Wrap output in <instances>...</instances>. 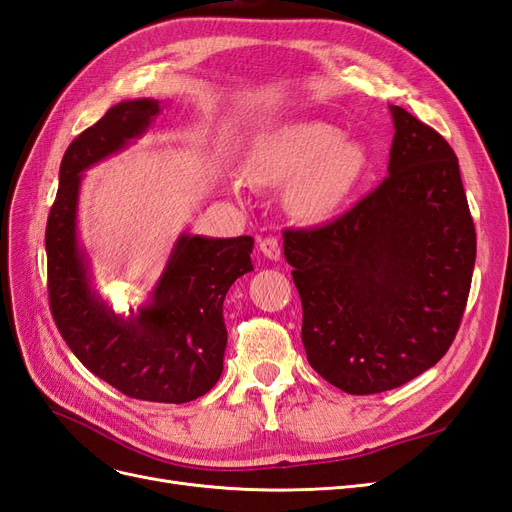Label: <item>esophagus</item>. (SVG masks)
<instances>
[{"label":"esophagus","instance_id":"34e87169","mask_svg":"<svg viewBox=\"0 0 512 512\" xmlns=\"http://www.w3.org/2000/svg\"><path fill=\"white\" fill-rule=\"evenodd\" d=\"M260 252L265 254L269 260H280V258H282V247H280V241H277L275 237H265V239H260Z\"/></svg>","mask_w":512,"mask_h":512}]
</instances>
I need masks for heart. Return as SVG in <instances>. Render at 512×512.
<instances>
[{"label":"heart","mask_w":512,"mask_h":512,"mask_svg":"<svg viewBox=\"0 0 512 512\" xmlns=\"http://www.w3.org/2000/svg\"><path fill=\"white\" fill-rule=\"evenodd\" d=\"M367 166L361 143L322 121L290 123L260 136L245 173L260 185H282L288 211L303 222H324L344 207Z\"/></svg>","instance_id":"b5f03b06"}]
</instances>
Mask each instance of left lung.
Returning a JSON list of instances; mask_svg holds the SVG:
<instances>
[{
  "label": "left lung",
  "instance_id": "obj_1",
  "mask_svg": "<svg viewBox=\"0 0 512 512\" xmlns=\"http://www.w3.org/2000/svg\"><path fill=\"white\" fill-rule=\"evenodd\" d=\"M391 115L389 177L337 220L284 230L307 361L350 395L397 389L442 359L476 260L455 151L401 106Z\"/></svg>",
  "mask_w": 512,
  "mask_h": 512
}]
</instances>
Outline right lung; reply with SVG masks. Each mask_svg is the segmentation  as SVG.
Segmentation results:
<instances>
[{"mask_svg":"<svg viewBox=\"0 0 512 512\" xmlns=\"http://www.w3.org/2000/svg\"><path fill=\"white\" fill-rule=\"evenodd\" d=\"M158 113V100L119 102L66 149L44 235L49 305L61 337L91 374L132 399L185 404L222 376L228 339L222 305L237 277L254 269V239L183 232L151 301L123 318L91 288L76 237L81 173L141 136Z\"/></svg>","mask_w":512,"mask_h":512,"instance_id":"obj_1","label":"right lung"}]
</instances>
